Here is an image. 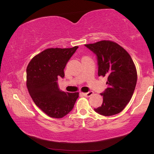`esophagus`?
<instances>
[{"mask_svg":"<svg viewBox=\"0 0 154 154\" xmlns=\"http://www.w3.org/2000/svg\"><path fill=\"white\" fill-rule=\"evenodd\" d=\"M94 94V92H92V91H90V92H86V93H83V94L84 96H85V97H90V96H92Z\"/></svg>","mask_w":154,"mask_h":154,"instance_id":"esophagus-1","label":"esophagus"}]
</instances>
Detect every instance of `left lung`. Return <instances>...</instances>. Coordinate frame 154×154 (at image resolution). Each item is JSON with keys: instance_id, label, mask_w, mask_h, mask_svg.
Listing matches in <instances>:
<instances>
[{"instance_id": "8db88e82", "label": "left lung", "mask_w": 154, "mask_h": 154, "mask_svg": "<svg viewBox=\"0 0 154 154\" xmlns=\"http://www.w3.org/2000/svg\"><path fill=\"white\" fill-rule=\"evenodd\" d=\"M85 46L96 56L98 76L107 78L108 88L100 93L103 104L94 111L105 116L120 113L136 87L137 73L133 60L123 48L113 41H101Z\"/></svg>"}]
</instances>
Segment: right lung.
Instances as JSON below:
<instances>
[{
    "label": "right lung",
    "mask_w": 154,
    "mask_h": 154,
    "mask_svg": "<svg viewBox=\"0 0 154 154\" xmlns=\"http://www.w3.org/2000/svg\"><path fill=\"white\" fill-rule=\"evenodd\" d=\"M78 47L47 49L31 60L26 69V85L35 105L51 118H61L73 109L79 93L60 90L58 78Z\"/></svg>",
    "instance_id": "1"
}]
</instances>
